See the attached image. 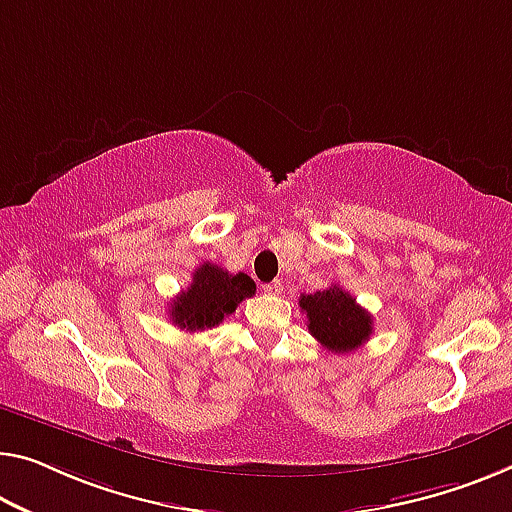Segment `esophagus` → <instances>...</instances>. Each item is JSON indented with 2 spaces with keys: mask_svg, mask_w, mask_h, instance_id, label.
<instances>
[{
  "mask_svg": "<svg viewBox=\"0 0 512 512\" xmlns=\"http://www.w3.org/2000/svg\"><path fill=\"white\" fill-rule=\"evenodd\" d=\"M263 290H265V293H270V295H281V290H283V283H281V281H270V283H263Z\"/></svg>",
  "mask_w": 512,
  "mask_h": 512,
  "instance_id": "obj_1",
  "label": "esophagus"
}]
</instances>
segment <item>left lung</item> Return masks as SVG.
Returning a JSON list of instances; mask_svg holds the SVG:
<instances>
[{"label":"left lung","instance_id":"8db88e82","mask_svg":"<svg viewBox=\"0 0 512 512\" xmlns=\"http://www.w3.org/2000/svg\"><path fill=\"white\" fill-rule=\"evenodd\" d=\"M309 332L336 355L357 350L373 334V318L341 286L300 297Z\"/></svg>","mask_w":512,"mask_h":512}]
</instances>
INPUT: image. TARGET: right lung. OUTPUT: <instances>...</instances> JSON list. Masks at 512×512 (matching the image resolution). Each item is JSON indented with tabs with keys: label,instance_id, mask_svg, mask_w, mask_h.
Returning <instances> with one entry per match:
<instances>
[{
	"label": "right lung",
	"instance_id": "right-lung-1",
	"mask_svg": "<svg viewBox=\"0 0 512 512\" xmlns=\"http://www.w3.org/2000/svg\"><path fill=\"white\" fill-rule=\"evenodd\" d=\"M251 295H256V283L245 272L229 274L215 263H203L194 270L187 290L171 300L169 318L185 332H203L217 327Z\"/></svg>",
	"mask_w": 512,
	"mask_h": 512
}]
</instances>
